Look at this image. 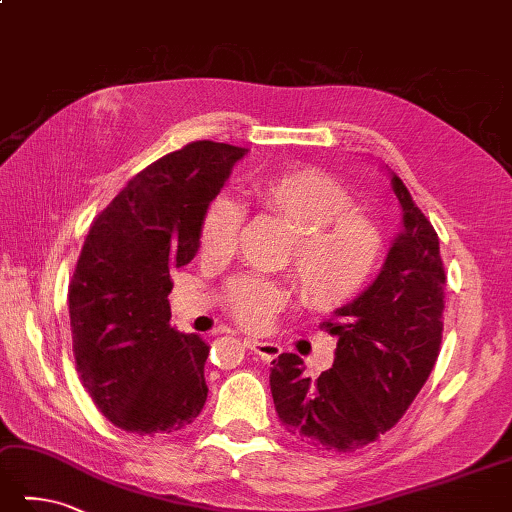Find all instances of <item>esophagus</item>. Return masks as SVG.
<instances>
[{
	"label": "esophagus",
	"instance_id": "1",
	"mask_svg": "<svg viewBox=\"0 0 512 512\" xmlns=\"http://www.w3.org/2000/svg\"><path fill=\"white\" fill-rule=\"evenodd\" d=\"M245 345L252 350L256 356H260L263 361H274L278 354L283 352V347L274 343V341H263V339H247Z\"/></svg>",
	"mask_w": 512,
	"mask_h": 512
}]
</instances>
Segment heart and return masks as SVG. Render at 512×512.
Here are the masks:
<instances>
[{
	"label": "heart",
	"mask_w": 512,
	"mask_h": 512,
	"mask_svg": "<svg viewBox=\"0 0 512 512\" xmlns=\"http://www.w3.org/2000/svg\"><path fill=\"white\" fill-rule=\"evenodd\" d=\"M254 194L296 234L287 263L310 310H339L372 281L385 240L374 220L354 211L352 191L339 178L323 169H292L258 178ZM240 223L243 209L236 200H211L200 220V252L211 258L229 254ZM225 303L240 325L260 330L281 307L283 294L267 281L236 278L227 285Z\"/></svg>",
	"instance_id": "1"
}]
</instances>
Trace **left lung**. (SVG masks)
I'll return each mask as SVG.
<instances>
[{"mask_svg":"<svg viewBox=\"0 0 512 512\" xmlns=\"http://www.w3.org/2000/svg\"><path fill=\"white\" fill-rule=\"evenodd\" d=\"M392 189L401 231L374 283L321 327L336 336L330 370L305 376L298 354L272 361L274 406L292 437L327 452H354L397 423L435 368L446 272L439 236L399 176Z\"/></svg>","mask_w":512,"mask_h":512,"instance_id":"obj_1","label":"left lung"}]
</instances>
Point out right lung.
<instances>
[{"label":"right lung","instance_id":"1","mask_svg":"<svg viewBox=\"0 0 512 512\" xmlns=\"http://www.w3.org/2000/svg\"><path fill=\"white\" fill-rule=\"evenodd\" d=\"M247 149L198 140L133 176L93 220L69 285L73 356L98 410L136 435H171L207 401L209 345L169 325L173 267Z\"/></svg>","mask_w":512,"mask_h":512}]
</instances>
